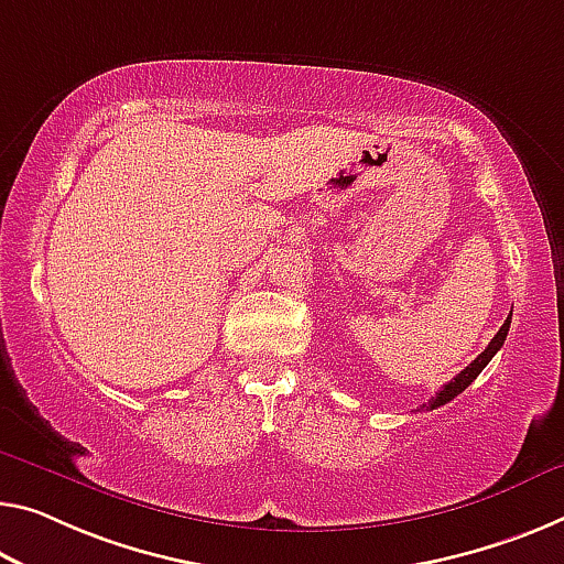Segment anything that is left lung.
Wrapping results in <instances>:
<instances>
[{"instance_id": "8db88e82", "label": "left lung", "mask_w": 564, "mask_h": 564, "mask_svg": "<svg viewBox=\"0 0 564 564\" xmlns=\"http://www.w3.org/2000/svg\"><path fill=\"white\" fill-rule=\"evenodd\" d=\"M509 325H512V312H509V317L505 319V325L499 327V333L491 337V343L487 345V350H484L474 362H469V366H466L462 372H458V376H456L454 380H448V383H446L444 388H441V391H438L436 395H433L426 405H421V411H423V409H426V411L438 409V405L454 401V398H456L458 393H464L466 388H469V386L474 383L476 376H479V372L489 366V360L494 358V355L499 352L501 345H505L507 333H509Z\"/></svg>"}]
</instances>
